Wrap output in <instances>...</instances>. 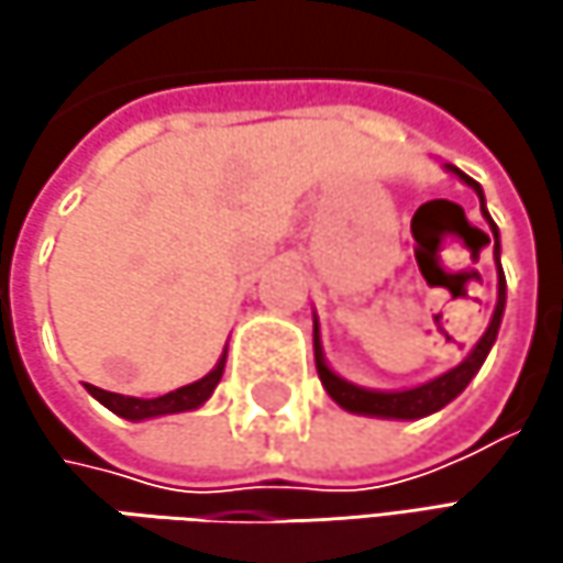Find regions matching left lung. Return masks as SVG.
<instances>
[{
	"label": "left lung",
	"mask_w": 563,
	"mask_h": 563,
	"mask_svg": "<svg viewBox=\"0 0 563 563\" xmlns=\"http://www.w3.org/2000/svg\"><path fill=\"white\" fill-rule=\"evenodd\" d=\"M443 169L453 172L463 185H470V188L479 195V211H483V218L489 221V231H493V261H496V271H499V296H496L493 319H489L483 339L470 349V355H466L456 368H450V372H443V375H437V378H430V382H423V385H417V388H400V391L362 388V385H352V382H345L342 375H335V372L329 368V362H325V352H322L319 319H312V345H316V372H319V382H322V388L329 391V397H332L342 410H349V413L385 417V420H420V417H427V413H437V410H443L450 400H456L460 394L466 391V385L479 375L486 355H489L493 345H496V335H499V325H503V312H506V274H503L499 228H496V221H493L489 211H486L483 185H479L476 178H470L466 172L450 166V163H443ZM486 241H489V238H486Z\"/></svg>",
	"instance_id": "left-lung-1"
}]
</instances>
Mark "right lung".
Segmentation results:
<instances>
[{"instance_id": "obj_1", "label": "right lung", "mask_w": 563, "mask_h": 563, "mask_svg": "<svg viewBox=\"0 0 563 563\" xmlns=\"http://www.w3.org/2000/svg\"><path fill=\"white\" fill-rule=\"evenodd\" d=\"M224 358H228V352L218 358V365L205 375V378H198V382H191V385H185V388H175V391L163 394V397H126V394H113V391H103V388H97V385H87V394L90 397H97L107 410H113L117 417H123V420H153V417H166V413H185V410H198L214 388H218V382H221V375H224Z\"/></svg>"}]
</instances>
